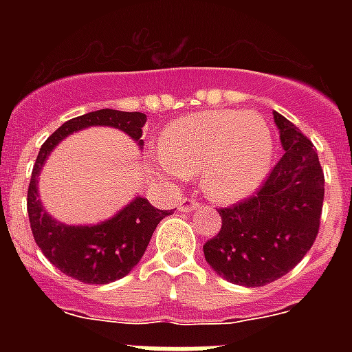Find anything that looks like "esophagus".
Here are the masks:
<instances>
[{
	"instance_id": "esophagus-1",
	"label": "esophagus",
	"mask_w": 352,
	"mask_h": 352,
	"mask_svg": "<svg viewBox=\"0 0 352 352\" xmlns=\"http://www.w3.org/2000/svg\"><path fill=\"white\" fill-rule=\"evenodd\" d=\"M201 204H199V201H195V199L192 197H184L181 201V204H179V210L181 212H193V210H197Z\"/></svg>"
}]
</instances>
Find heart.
Listing matches in <instances>:
<instances>
[{
    "label": "heart",
    "mask_w": 352,
    "mask_h": 352,
    "mask_svg": "<svg viewBox=\"0 0 352 352\" xmlns=\"http://www.w3.org/2000/svg\"><path fill=\"white\" fill-rule=\"evenodd\" d=\"M272 157L267 122L252 111H204L166 127L153 170L166 182L201 167V186L219 203H235L259 186Z\"/></svg>",
    "instance_id": "obj_1"
}]
</instances>
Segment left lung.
Masks as SVG:
<instances>
[{
    "label": "left lung",
    "instance_id": "obj_1",
    "mask_svg": "<svg viewBox=\"0 0 352 352\" xmlns=\"http://www.w3.org/2000/svg\"><path fill=\"white\" fill-rule=\"evenodd\" d=\"M283 157L250 197L219 208V234L204 243L206 261L226 281L263 287L290 272L316 241L325 177L316 148L274 113Z\"/></svg>",
    "mask_w": 352,
    "mask_h": 352
}]
</instances>
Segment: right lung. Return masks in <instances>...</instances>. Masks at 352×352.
<instances>
[{
  "label": "right lung",
  "mask_w": 352,
  "mask_h": 352,
  "mask_svg": "<svg viewBox=\"0 0 352 352\" xmlns=\"http://www.w3.org/2000/svg\"><path fill=\"white\" fill-rule=\"evenodd\" d=\"M144 124V113L117 109L91 111L62 124L40 148L27 192L30 230L43 256L69 278L91 285H106L124 278L144 256L157 225L173 212L153 208L146 199L137 197L115 217L100 225H63L52 219L41 206L36 177L56 144L71 133L89 126H111L126 131L137 140L138 146H142L140 137Z\"/></svg>",
  "instance_id": "right-lung-1"
}]
</instances>
